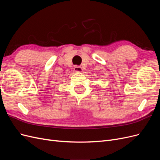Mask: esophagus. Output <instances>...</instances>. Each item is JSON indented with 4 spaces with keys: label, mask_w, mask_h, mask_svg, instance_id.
Listing matches in <instances>:
<instances>
[{
    "label": "esophagus",
    "mask_w": 160,
    "mask_h": 160,
    "mask_svg": "<svg viewBox=\"0 0 160 160\" xmlns=\"http://www.w3.org/2000/svg\"><path fill=\"white\" fill-rule=\"evenodd\" d=\"M74 71L75 72H81L83 71V69H82L80 66H75L74 67Z\"/></svg>",
    "instance_id": "esophagus-1"
}]
</instances>
